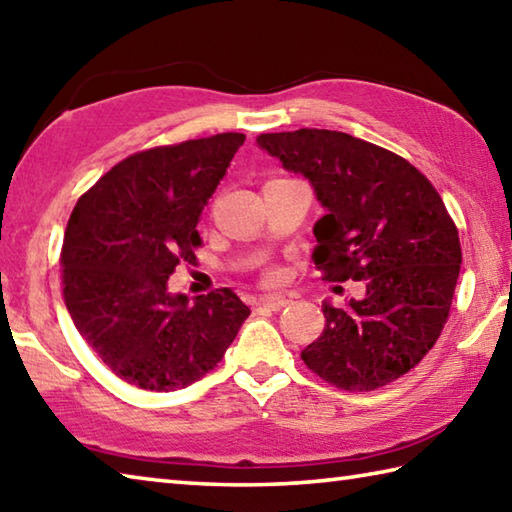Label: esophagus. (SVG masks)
I'll return each instance as SVG.
<instances>
[{
  "label": "esophagus",
  "instance_id": "1",
  "mask_svg": "<svg viewBox=\"0 0 512 512\" xmlns=\"http://www.w3.org/2000/svg\"><path fill=\"white\" fill-rule=\"evenodd\" d=\"M257 304L264 306V309H268V311H280L288 304V300L284 295H262L257 300Z\"/></svg>",
  "mask_w": 512,
  "mask_h": 512
}]
</instances>
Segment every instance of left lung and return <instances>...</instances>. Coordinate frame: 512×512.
Instances as JSON below:
<instances>
[{"label":"left lung","instance_id":"obj_1","mask_svg":"<svg viewBox=\"0 0 512 512\" xmlns=\"http://www.w3.org/2000/svg\"><path fill=\"white\" fill-rule=\"evenodd\" d=\"M257 145L324 208L313 226L324 280H365L340 309L322 302L327 322L302 351L306 367L349 392L401 378L441 336L459 280V232L439 192L401 156L331 129L262 134Z\"/></svg>","mask_w":512,"mask_h":512}]
</instances>
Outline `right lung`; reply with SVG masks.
Wrapping results in <instances>:
<instances>
[{
	"label": "right lung",
	"instance_id": "1",
	"mask_svg": "<svg viewBox=\"0 0 512 512\" xmlns=\"http://www.w3.org/2000/svg\"><path fill=\"white\" fill-rule=\"evenodd\" d=\"M244 134L138 152L82 194L64 232V302L98 358L150 392H176L224 358L250 315L230 291L188 300L167 280L194 262L203 206Z\"/></svg>",
	"mask_w": 512,
	"mask_h": 512
}]
</instances>
